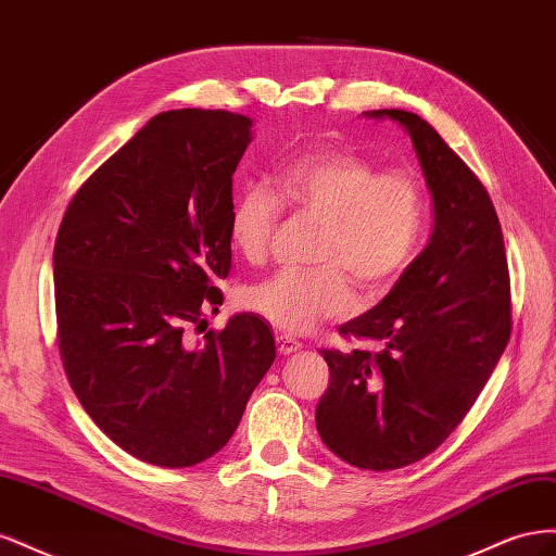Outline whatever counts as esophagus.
<instances>
[{
  "label": "esophagus",
  "mask_w": 556,
  "mask_h": 556,
  "mask_svg": "<svg viewBox=\"0 0 556 556\" xmlns=\"http://www.w3.org/2000/svg\"><path fill=\"white\" fill-rule=\"evenodd\" d=\"M276 343H278V352L280 355H292L301 348V343L290 333H276Z\"/></svg>",
  "instance_id": "esophagus-1"
}]
</instances>
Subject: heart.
Wrapping results in <instances>:
<instances>
[{"label":"heart","mask_w":556,"mask_h":556,"mask_svg":"<svg viewBox=\"0 0 556 556\" xmlns=\"http://www.w3.org/2000/svg\"><path fill=\"white\" fill-rule=\"evenodd\" d=\"M282 206L323 217L311 268H282L245 292V306L280 331L301 333L355 308L350 276L382 294L406 274L427 233V194L410 172H378L350 150L285 160L268 185L248 182L229 213V241L250 264L271 250Z\"/></svg>","instance_id":"obj_1"}]
</instances>
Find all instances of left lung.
<instances>
[{
    "mask_svg": "<svg viewBox=\"0 0 556 556\" xmlns=\"http://www.w3.org/2000/svg\"><path fill=\"white\" fill-rule=\"evenodd\" d=\"M408 129L433 197L429 245L376 308L343 325L371 350H323L329 387L319 439L343 462L394 470L425 459L462 425L513 331L498 215L480 178L422 117L380 109Z\"/></svg>",
    "mask_w": 556,
    "mask_h": 556,
    "instance_id": "1",
    "label": "left lung"
}]
</instances>
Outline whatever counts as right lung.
Returning a JSON list of instances; mask_svg holds the SVG:
<instances>
[{"mask_svg": "<svg viewBox=\"0 0 556 556\" xmlns=\"http://www.w3.org/2000/svg\"><path fill=\"white\" fill-rule=\"evenodd\" d=\"M250 125L220 109L155 115L80 185L58 229L64 374L94 425L153 466L223 450L276 359L257 315L206 331L231 268V176Z\"/></svg>", "mask_w": 556, "mask_h": 556, "instance_id": "right-lung-1", "label": "right lung"}]
</instances>
